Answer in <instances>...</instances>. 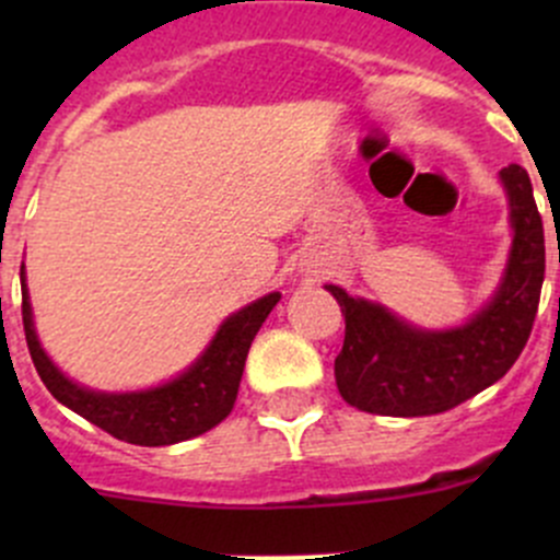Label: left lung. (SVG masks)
<instances>
[{
  "label": "left lung",
  "mask_w": 560,
  "mask_h": 560,
  "mask_svg": "<svg viewBox=\"0 0 560 560\" xmlns=\"http://www.w3.org/2000/svg\"><path fill=\"white\" fill-rule=\"evenodd\" d=\"M501 180L510 191L515 244L499 292L468 325L415 330L387 308L327 284L347 319L336 385L349 406L385 417L442 415L499 382L521 358L545 281V228L528 173L510 165Z\"/></svg>",
  "instance_id": "1"
}]
</instances>
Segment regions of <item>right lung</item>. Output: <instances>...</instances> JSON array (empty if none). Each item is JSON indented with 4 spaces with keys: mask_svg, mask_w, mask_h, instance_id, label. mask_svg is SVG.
Listing matches in <instances>:
<instances>
[{
    "mask_svg": "<svg viewBox=\"0 0 560 560\" xmlns=\"http://www.w3.org/2000/svg\"><path fill=\"white\" fill-rule=\"evenodd\" d=\"M279 298V292H270L230 316L219 327L206 354L178 380L145 389V393L107 395L72 385L43 352L35 327H32L30 292H26L24 265H21V316H24L26 347H30L32 363L43 385L59 404L81 415L83 420L94 422L121 442L140 444V447H165V444L195 439L217 428L233 411L248 347Z\"/></svg>",
    "mask_w": 560,
    "mask_h": 560,
    "instance_id": "add662e5",
    "label": "right lung"
}]
</instances>
